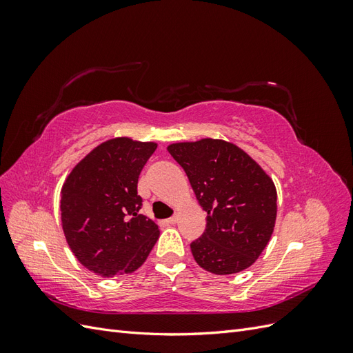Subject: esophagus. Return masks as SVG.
Masks as SVG:
<instances>
[{"instance_id":"esophagus-1","label":"esophagus","mask_w":353,"mask_h":353,"mask_svg":"<svg viewBox=\"0 0 353 353\" xmlns=\"http://www.w3.org/2000/svg\"><path fill=\"white\" fill-rule=\"evenodd\" d=\"M166 222H168V223H176V222H178V215L170 216L169 219H166Z\"/></svg>"}]
</instances>
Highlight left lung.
<instances>
[{"instance_id":"8db88e82","label":"left lung","mask_w":353,"mask_h":353,"mask_svg":"<svg viewBox=\"0 0 353 353\" xmlns=\"http://www.w3.org/2000/svg\"><path fill=\"white\" fill-rule=\"evenodd\" d=\"M185 170L203 210L206 230L190 244L196 262L212 274L240 272L259 258L276 216L272 179L241 148L205 138L168 147Z\"/></svg>"}]
</instances>
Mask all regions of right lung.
Instances as JSON below:
<instances>
[{"label": "right lung", "instance_id": "1", "mask_svg": "<svg viewBox=\"0 0 353 353\" xmlns=\"http://www.w3.org/2000/svg\"><path fill=\"white\" fill-rule=\"evenodd\" d=\"M154 143L109 140L73 168L61 188V223L77 259L101 276L134 272L159 239V227L141 215L137 193Z\"/></svg>", "mask_w": 353, "mask_h": 353}]
</instances>
